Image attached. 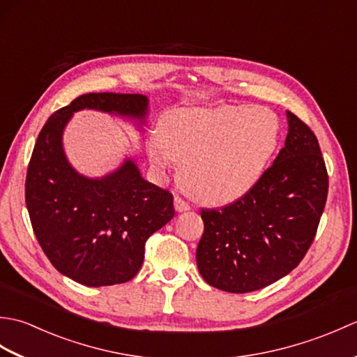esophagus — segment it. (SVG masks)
<instances>
[{"mask_svg": "<svg viewBox=\"0 0 357 357\" xmlns=\"http://www.w3.org/2000/svg\"><path fill=\"white\" fill-rule=\"evenodd\" d=\"M188 208H190V206H188V204L183 198H179V196L174 198V210H176V211H187Z\"/></svg>", "mask_w": 357, "mask_h": 357, "instance_id": "1", "label": "esophagus"}]
</instances>
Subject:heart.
<instances>
[{"label": "heart", "mask_w": 357, "mask_h": 357, "mask_svg": "<svg viewBox=\"0 0 357 357\" xmlns=\"http://www.w3.org/2000/svg\"><path fill=\"white\" fill-rule=\"evenodd\" d=\"M278 135V118L264 107L174 109L159 121L147 151L159 170L183 161L181 179L196 199L225 204L257 183Z\"/></svg>", "instance_id": "obj_1"}]
</instances>
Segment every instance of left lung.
Returning <instances> with one entry per match:
<instances>
[{"mask_svg": "<svg viewBox=\"0 0 357 357\" xmlns=\"http://www.w3.org/2000/svg\"><path fill=\"white\" fill-rule=\"evenodd\" d=\"M285 146L250 190L222 208H202L196 262L204 280L229 293L276 282L299 265L327 202L328 173L316 135L287 112Z\"/></svg>", "mask_w": 357, "mask_h": 357, "instance_id": "obj_1", "label": "left lung"}]
</instances>
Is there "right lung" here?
<instances>
[{
	"label": "right lung",
	"mask_w": 357,
	"mask_h": 357,
	"mask_svg": "<svg viewBox=\"0 0 357 357\" xmlns=\"http://www.w3.org/2000/svg\"><path fill=\"white\" fill-rule=\"evenodd\" d=\"M90 109L139 121V93H86L56 110L41 128L26 178V206L35 236L53 267L87 287L136 276L147 239L174 216L173 195L141 176L133 159L102 178L79 174L63 149L75 112Z\"/></svg>",
	"instance_id": "obj_1"
}]
</instances>
